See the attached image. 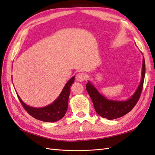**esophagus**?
I'll use <instances>...</instances> for the list:
<instances>
[{"label": "esophagus", "instance_id": "34e87169", "mask_svg": "<svg viewBox=\"0 0 155 155\" xmlns=\"http://www.w3.org/2000/svg\"><path fill=\"white\" fill-rule=\"evenodd\" d=\"M86 74L82 73H79L77 74L76 76V79L77 81L78 82H82L84 81L85 79H86Z\"/></svg>", "mask_w": 155, "mask_h": 155}]
</instances>
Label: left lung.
<instances>
[{
    "label": "left lung",
    "instance_id": "8db88e82",
    "mask_svg": "<svg viewBox=\"0 0 155 155\" xmlns=\"http://www.w3.org/2000/svg\"><path fill=\"white\" fill-rule=\"evenodd\" d=\"M145 74V63L143 57L141 79L136 92L126 100H109L98 92L92 82L88 81L86 90L92 100L94 109L99 115L108 120H113L123 117L132 110L140 97Z\"/></svg>",
    "mask_w": 155,
    "mask_h": 155
}]
</instances>
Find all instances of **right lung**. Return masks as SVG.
I'll list each match as a JSON object with an SVG mask.
<instances>
[{"mask_svg":"<svg viewBox=\"0 0 155 155\" xmlns=\"http://www.w3.org/2000/svg\"><path fill=\"white\" fill-rule=\"evenodd\" d=\"M74 78L75 77L73 76L67 81L56 100H55L50 105L43 107H34L29 106L22 101L21 97L19 96L18 93H16L23 107L31 116L43 122H57L65 116L67 108H68V101L71 92L70 89L71 86L74 82Z\"/></svg>","mask_w":155,"mask_h":155,"instance_id":"add662e5","label":"right lung"}]
</instances>
